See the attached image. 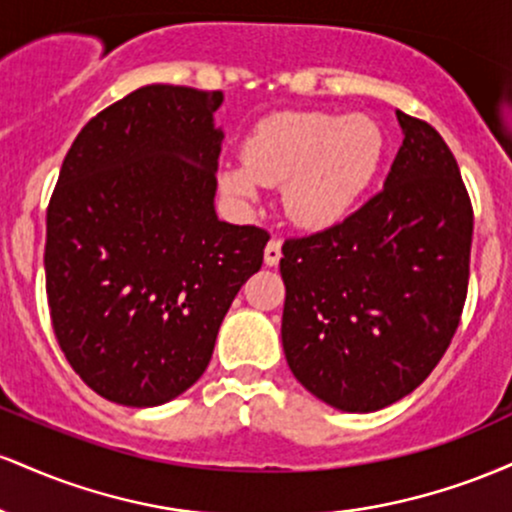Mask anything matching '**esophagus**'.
I'll return each instance as SVG.
<instances>
[{
	"label": "esophagus",
	"instance_id": "esophagus-1",
	"mask_svg": "<svg viewBox=\"0 0 512 512\" xmlns=\"http://www.w3.org/2000/svg\"><path fill=\"white\" fill-rule=\"evenodd\" d=\"M279 260H281V240L272 238L267 243V248H264V264H267V267H276Z\"/></svg>",
	"mask_w": 512,
	"mask_h": 512
}]
</instances>
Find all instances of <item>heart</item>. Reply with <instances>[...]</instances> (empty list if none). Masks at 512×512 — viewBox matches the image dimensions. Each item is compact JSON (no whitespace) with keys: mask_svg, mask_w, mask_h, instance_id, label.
<instances>
[{"mask_svg":"<svg viewBox=\"0 0 512 512\" xmlns=\"http://www.w3.org/2000/svg\"><path fill=\"white\" fill-rule=\"evenodd\" d=\"M380 156L383 132L370 117L296 110L264 117L245 139L243 166H223L219 180L238 199H255L260 182H284L286 211L322 228L349 214Z\"/></svg>","mask_w":512,"mask_h":512,"instance_id":"1","label":"heart"}]
</instances>
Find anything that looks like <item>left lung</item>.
Here are the masks:
<instances>
[{
	"instance_id": "8db88e82",
	"label": "left lung",
	"mask_w": 512,
	"mask_h": 512,
	"mask_svg": "<svg viewBox=\"0 0 512 512\" xmlns=\"http://www.w3.org/2000/svg\"><path fill=\"white\" fill-rule=\"evenodd\" d=\"M404 139L385 187L325 231L289 238L281 342L305 390L368 414L407 397L455 337L474 211L455 156L397 110Z\"/></svg>"
}]
</instances>
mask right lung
<instances>
[{"label":"right lung","instance_id":"right-lung-1","mask_svg":"<svg viewBox=\"0 0 512 512\" xmlns=\"http://www.w3.org/2000/svg\"><path fill=\"white\" fill-rule=\"evenodd\" d=\"M221 91L151 84L88 120L48 204L52 330L79 378L158 407L207 370L269 233L219 221Z\"/></svg>","mask_w":512,"mask_h":512}]
</instances>
